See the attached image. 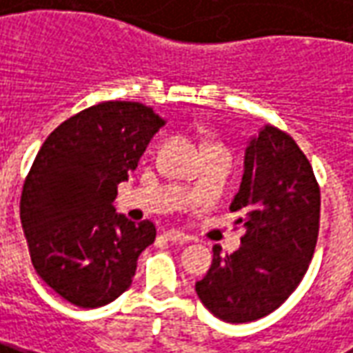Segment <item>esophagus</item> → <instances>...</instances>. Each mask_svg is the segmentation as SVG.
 <instances>
[{
  "label": "esophagus",
  "instance_id": "esophagus-1",
  "mask_svg": "<svg viewBox=\"0 0 353 353\" xmlns=\"http://www.w3.org/2000/svg\"><path fill=\"white\" fill-rule=\"evenodd\" d=\"M163 236H165L167 241H173V243H188V241H190V236H188L184 231H180V230L163 231Z\"/></svg>",
  "mask_w": 353,
  "mask_h": 353
}]
</instances>
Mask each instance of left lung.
Listing matches in <instances>:
<instances>
[{"mask_svg":"<svg viewBox=\"0 0 353 353\" xmlns=\"http://www.w3.org/2000/svg\"><path fill=\"white\" fill-rule=\"evenodd\" d=\"M320 184L297 143L265 125L244 156L241 190L230 210L246 233L241 248L222 256L195 284L203 305L220 320L263 318L292 295L308 271L320 233Z\"/></svg>","mask_w":353,"mask_h":353,"instance_id":"obj_1","label":"left lung"}]
</instances>
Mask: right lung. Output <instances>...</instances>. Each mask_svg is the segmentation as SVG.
Instances as JSON below:
<instances>
[{"mask_svg":"<svg viewBox=\"0 0 353 353\" xmlns=\"http://www.w3.org/2000/svg\"><path fill=\"white\" fill-rule=\"evenodd\" d=\"M161 125L143 103H97L60 123L33 159L20 197L30 258L43 282L74 307L117 299L156 239L150 220L130 222L114 214L112 201Z\"/></svg>","mask_w":353,"mask_h":353,"instance_id":"add662e5","label":"right lung"}]
</instances>
